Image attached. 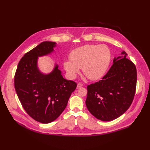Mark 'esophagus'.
Returning <instances> with one entry per match:
<instances>
[{
	"label": "esophagus",
	"mask_w": 150,
	"mask_h": 150,
	"mask_svg": "<svg viewBox=\"0 0 150 150\" xmlns=\"http://www.w3.org/2000/svg\"><path fill=\"white\" fill-rule=\"evenodd\" d=\"M83 86V84L81 83H78V84H77V88H80L81 87H82Z\"/></svg>",
	"instance_id": "esophagus-1"
}]
</instances>
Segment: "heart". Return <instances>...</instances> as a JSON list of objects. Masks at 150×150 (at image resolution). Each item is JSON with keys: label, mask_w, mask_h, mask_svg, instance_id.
Wrapping results in <instances>:
<instances>
[{"label": "heart", "mask_w": 150, "mask_h": 150, "mask_svg": "<svg viewBox=\"0 0 150 150\" xmlns=\"http://www.w3.org/2000/svg\"><path fill=\"white\" fill-rule=\"evenodd\" d=\"M69 60L63 62L64 69L70 78L79 73L80 68L86 76L91 80L103 76L109 66L111 53L105 45L88 44L71 52Z\"/></svg>", "instance_id": "b5f03b06"}]
</instances>
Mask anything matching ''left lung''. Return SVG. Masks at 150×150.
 I'll return each mask as SVG.
<instances>
[{
	"instance_id": "1",
	"label": "left lung",
	"mask_w": 150,
	"mask_h": 150,
	"mask_svg": "<svg viewBox=\"0 0 150 150\" xmlns=\"http://www.w3.org/2000/svg\"><path fill=\"white\" fill-rule=\"evenodd\" d=\"M114 58L107 74L98 82L88 85L86 105L89 111L102 121H111L124 114L135 96L137 70L123 51Z\"/></svg>"
}]
</instances>
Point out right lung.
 I'll return each instance as SVG.
<instances>
[{"label": "right lung", "instance_id": "obj_1", "mask_svg": "<svg viewBox=\"0 0 150 150\" xmlns=\"http://www.w3.org/2000/svg\"><path fill=\"white\" fill-rule=\"evenodd\" d=\"M56 43L44 41L26 53L20 60L14 75V88L21 103L34 120L49 123L65 109L76 83L62 77L58 65L49 74L38 68V57L53 51Z\"/></svg>", "mask_w": 150, "mask_h": 150}]
</instances>
